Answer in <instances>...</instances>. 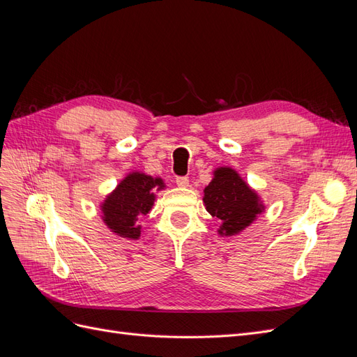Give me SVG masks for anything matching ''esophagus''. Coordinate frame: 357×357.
Instances as JSON below:
<instances>
[{"label": "esophagus", "instance_id": "34e87169", "mask_svg": "<svg viewBox=\"0 0 357 357\" xmlns=\"http://www.w3.org/2000/svg\"><path fill=\"white\" fill-rule=\"evenodd\" d=\"M176 183L178 188H188L189 186V178L188 177H177Z\"/></svg>", "mask_w": 357, "mask_h": 357}]
</instances>
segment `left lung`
I'll return each mask as SVG.
<instances>
[{"label":"left lung","mask_w":357,"mask_h":357,"mask_svg":"<svg viewBox=\"0 0 357 357\" xmlns=\"http://www.w3.org/2000/svg\"><path fill=\"white\" fill-rule=\"evenodd\" d=\"M207 211L222 222L220 235H235L245 229L264 211L257 193L232 168H218L214 178L204 189Z\"/></svg>","instance_id":"1"}]
</instances>
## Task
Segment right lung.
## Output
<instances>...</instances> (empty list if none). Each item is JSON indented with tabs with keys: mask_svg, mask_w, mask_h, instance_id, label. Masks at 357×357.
<instances>
[{
	"mask_svg": "<svg viewBox=\"0 0 357 357\" xmlns=\"http://www.w3.org/2000/svg\"><path fill=\"white\" fill-rule=\"evenodd\" d=\"M164 186L162 178H153L143 172L128 174L101 205L104 223L119 236L137 240L142 234V228L137 225L138 219L152 210L155 192Z\"/></svg>",
	"mask_w": 357,
	"mask_h": 357,
	"instance_id": "obj_1",
	"label": "right lung"
}]
</instances>
